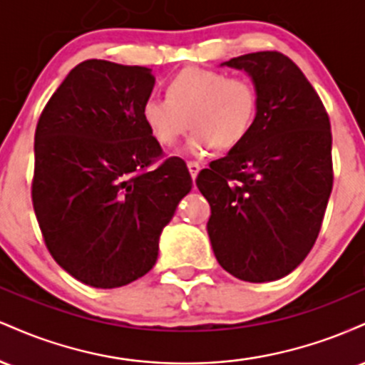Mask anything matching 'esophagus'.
Wrapping results in <instances>:
<instances>
[{"instance_id":"34e87169","label":"esophagus","mask_w":365,"mask_h":365,"mask_svg":"<svg viewBox=\"0 0 365 365\" xmlns=\"http://www.w3.org/2000/svg\"><path fill=\"white\" fill-rule=\"evenodd\" d=\"M187 168H188V171H190V177L192 178H197V175H199V171H200V165L197 161H188L187 163Z\"/></svg>"}]
</instances>
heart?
Returning <instances> with one entry per match:
<instances>
[{"mask_svg":"<svg viewBox=\"0 0 365 365\" xmlns=\"http://www.w3.org/2000/svg\"><path fill=\"white\" fill-rule=\"evenodd\" d=\"M259 113V92L244 77L199 66L180 70L166 82V98H148L140 116L154 140L173 145L194 127L187 150L206 154L215 149H233L252 132Z\"/></svg>","mask_w":365,"mask_h":365,"instance_id":"heart-1","label":"heart"}]
</instances>
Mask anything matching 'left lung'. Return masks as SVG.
<instances>
[{"mask_svg":"<svg viewBox=\"0 0 365 365\" xmlns=\"http://www.w3.org/2000/svg\"><path fill=\"white\" fill-rule=\"evenodd\" d=\"M225 65L252 78L257 120L195 183L211 206L207 235L221 267L244 282H274L307 257L319 235L333 188L329 116L282 53H249Z\"/></svg>","mask_w":365,"mask_h":365,"instance_id":"8db88e82","label":"left lung"}]
</instances>
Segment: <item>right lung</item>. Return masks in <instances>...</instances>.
<instances>
[{
	"instance_id": "1",
	"label": "right lung",
	"mask_w": 365,
	"mask_h": 365,
	"mask_svg": "<svg viewBox=\"0 0 365 365\" xmlns=\"http://www.w3.org/2000/svg\"><path fill=\"white\" fill-rule=\"evenodd\" d=\"M145 66L82 61L37 121L32 204L49 254L78 282L118 288L153 269L159 237L192 188L140 116Z\"/></svg>"
}]
</instances>
